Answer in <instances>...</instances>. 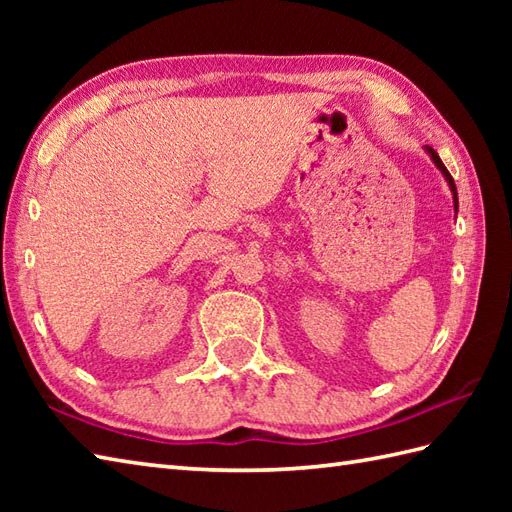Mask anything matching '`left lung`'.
Segmentation results:
<instances>
[{
  "label": "left lung",
  "mask_w": 512,
  "mask_h": 512,
  "mask_svg": "<svg viewBox=\"0 0 512 512\" xmlns=\"http://www.w3.org/2000/svg\"><path fill=\"white\" fill-rule=\"evenodd\" d=\"M424 151H427V154L431 156V160H433V165H436L440 171H442V176H444V180L449 182V189H451V193H453V204H455V213H458V189H455V182H453V178H451V173L447 171V167H444V162L440 160V156L436 154V151H433L431 147H424Z\"/></svg>",
  "instance_id": "1"
}]
</instances>
